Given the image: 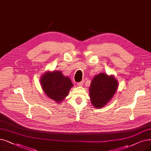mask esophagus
<instances>
[{
    "instance_id": "34e87169",
    "label": "esophagus",
    "mask_w": 151,
    "mask_h": 151,
    "mask_svg": "<svg viewBox=\"0 0 151 151\" xmlns=\"http://www.w3.org/2000/svg\"><path fill=\"white\" fill-rule=\"evenodd\" d=\"M83 82H84V81H81V82L78 83L77 84H78V85H79V86H82L83 85Z\"/></svg>"
}]
</instances>
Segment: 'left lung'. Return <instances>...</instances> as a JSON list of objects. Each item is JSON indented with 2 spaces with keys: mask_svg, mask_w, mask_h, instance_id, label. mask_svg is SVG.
Instances as JSON below:
<instances>
[{
  "mask_svg": "<svg viewBox=\"0 0 151 151\" xmlns=\"http://www.w3.org/2000/svg\"><path fill=\"white\" fill-rule=\"evenodd\" d=\"M118 86L117 81L112 76L100 73L95 76L89 89L90 100L94 107L100 108L105 106L112 99Z\"/></svg>",
  "mask_w": 151,
  "mask_h": 151,
  "instance_id": "1",
  "label": "left lung"
}]
</instances>
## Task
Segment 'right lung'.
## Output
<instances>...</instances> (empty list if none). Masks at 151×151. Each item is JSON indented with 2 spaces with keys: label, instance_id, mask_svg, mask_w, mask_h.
Instances as JSON below:
<instances>
[{
  "label": "right lung",
  "instance_id": "1",
  "mask_svg": "<svg viewBox=\"0 0 151 151\" xmlns=\"http://www.w3.org/2000/svg\"><path fill=\"white\" fill-rule=\"evenodd\" d=\"M41 83L43 91L48 97L60 103L67 96L73 87L71 81L60 71L46 72L41 77Z\"/></svg>",
  "mask_w": 151,
  "mask_h": 151
}]
</instances>
